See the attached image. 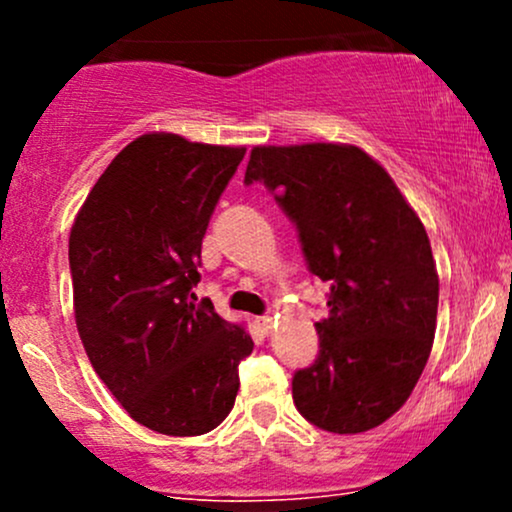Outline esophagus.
Returning <instances> with one entry per match:
<instances>
[{
  "instance_id": "obj_1",
  "label": "esophagus",
  "mask_w": 512,
  "mask_h": 512,
  "mask_svg": "<svg viewBox=\"0 0 512 512\" xmlns=\"http://www.w3.org/2000/svg\"><path fill=\"white\" fill-rule=\"evenodd\" d=\"M257 330H260L264 337H269V334H272V330H274V320L269 315H264V317H257Z\"/></svg>"
}]
</instances>
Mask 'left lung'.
Returning <instances> with one entry per match:
<instances>
[{"label": "left lung", "instance_id": "obj_1", "mask_svg": "<svg viewBox=\"0 0 512 512\" xmlns=\"http://www.w3.org/2000/svg\"><path fill=\"white\" fill-rule=\"evenodd\" d=\"M245 182H264L296 223L330 315L320 354L293 375V402L330 433H363L407 402L436 334L438 272L424 223L387 170L351 144L255 146Z\"/></svg>", "mask_w": 512, "mask_h": 512}]
</instances>
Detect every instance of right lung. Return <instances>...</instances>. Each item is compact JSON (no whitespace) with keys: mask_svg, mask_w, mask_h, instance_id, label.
I'll return each mask as SVG.
<instances>
[{"mask_svg":"<svg viewBox=\"0 0 512 512\" xmlns=\"http://www.w3.org/2000/svg\"><path fill=\"white\" fill-rule=\"evenodd\" d=\"M243 156V146L144 134L105 168L69 233L88 361L127 414L163 436L219 426L255 346L209 298L191 301L202 238Z\"/></svg>","mask_w":512,"mask_h":512,"instance_id":"right-lung-1","label":"right lung"}]
</instances>
